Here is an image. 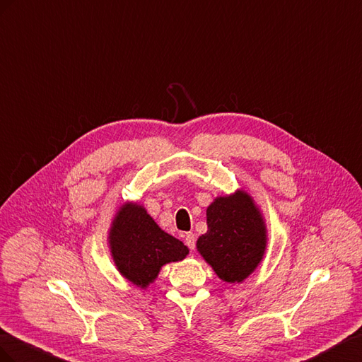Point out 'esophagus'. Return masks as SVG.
Returning <instances> with one entry per match:
<instances>
[{
	"mask_svg": "<svg viewBox=\"0 0 362 362\" xmlns=\"http://www.w3.org/2000/svg\"><path fill=\"white\" fill-rule=\"evenodd\" d=\"M185 243H187V245L192 250L195 247V235L192 232L185 233Z\"/></svg>",
	"mask_w": 362,
	"mask_h": 362,
	"instance_id": "obj_1",
	"label": "esophagus"
}]
</instances>
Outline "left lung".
I'll use <instances>...</instances> for the list:
<instances>
[{
	"label": "left lung",
	"mask_w": 362,
	"mask_h": 362,
	"mask_svg": "<svg viewBox=\"0 0 362 362\" xmlns=\"http://www.w3.org/2000/svg\"><path fill=\"white\" fill-rule=\"evenodd\" d=\"M208 230L197 252L227 284H243L261 265L268 244L264 214L243 188L218 195L206 209Z\"/></svg>",
	"instance_id": "left-lung-1"
}]
</instances>
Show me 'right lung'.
<instances>
[{
    "label": "right lung",
    "mask_w": 362,
    "mask_h": 362,
    "mask_svg": "<svg viewBox=\"0 0 362 362\" xmlns=\"http://www.w3.org/2000/svg\"><path fill=\"white\" fill-rule=\"evenodd\" d=\"M107 245L118 273L142 290L156 281L163 265L183 261L189 253L187 245L162 230L144 204L136 202L118 206Z\"/></svg>",
    "instance_id": "1"
}]
</instances>
